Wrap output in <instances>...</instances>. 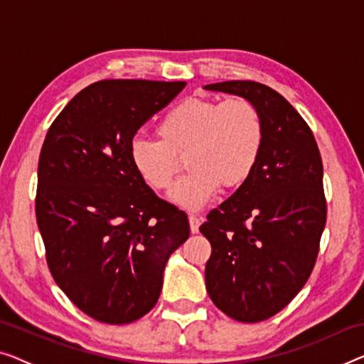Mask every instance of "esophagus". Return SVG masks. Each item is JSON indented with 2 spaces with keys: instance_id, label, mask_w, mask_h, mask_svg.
<instances>
[{
  "instance_id": "obj_1",
  "label": "esophagus",
  "mask_w": 364,
  "mask_h": 364,
  "mask_svg": "<svg viewBox=\"0 0 364 364\" xmlns=\"http://www.w3.org/2000/svg\"><path fill=\"white\" fill-rule=\"evenodd\" d=\"M200 225V219L196 215H189V229H191L193 234H198Z\"/></svg>"
}]
</instances>
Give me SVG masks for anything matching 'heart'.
<instances>
[{"label": "heart", "instance_id": "b5f03b06", "mask_svg": "<svg viewBox=\"0 0 364 364\" xmlns=\"http://www.w3.org/2000/svg\"><path fill=\"white\" fill-rule=\"evenodd\" d=\"M159 139L130 142L134 170L154 191H165L186 155L188 175L173 184L171 203L199 210L222 184L234 189L250 180L262 159L264 121L253 101L229 97H186L171 107L156 126Z\"/></svg>", "mask_w": 364, "mask_h": 364}]
</instances>
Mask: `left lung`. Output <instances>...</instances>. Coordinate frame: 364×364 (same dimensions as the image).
Instances as JSON below:
<instances>
[{
	"label": "left lung",
	"mask_w": 364,
	"mask_h": 364,
	"mask_svg": "<svg viewBox=\"0 0 364 364\" xmlns=\"http://www.w3.org/2000/svg\"><path fill=\"white\" fill-rule=\"evenodd\" d=\"M205 90L247 97L264 121L257 170L199 227L213 247L209 297L234 321L262 322L294 299L317 262L327 222L322 156L307 122L269 86L232 80Z\"/></svg>",
	"instance_id": "obj_1"
}]
</instances>
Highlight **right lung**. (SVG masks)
I'll use <instances>...</instances> for the list:
<instances>
[{"label":"right lung","instance_id":"add662e5","mask_svg":"<svg viewBox=\"0 0 364 364\" xmlns=\"http://www.w3.org/2000/svg\"><path fill=\"white\" fill-rule=\"evenodd\" d=\"M184 81L101 80L63 107L43 140L36 217L48 269L95 321H139L159 301L168 257L188 215L135 173L129 147Z\"/></svg>","mask_w":364,"mask_h":364}]
</instances>
